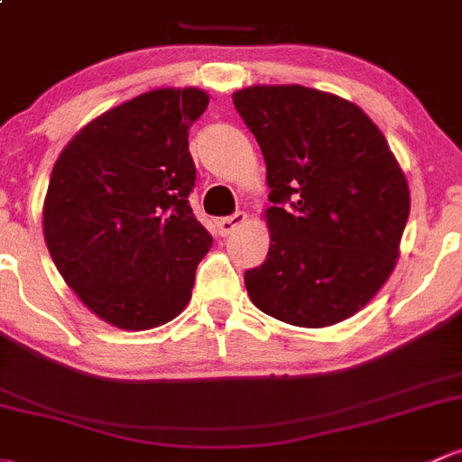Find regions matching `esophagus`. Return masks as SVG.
<instances>
[{"label": "esophagus", "instance_id": "1", "mask_svg": "<svg viewBox=\"0 0 462 462\" xmlns=\"http://www.w3.org/2000/svg\"><path fill=\"white\" fill-rule=\"evenodd\" d=\"M245 222H246V213L237 211L229 217H220V220H217V231H220V236H231V233L240 229Z\"/></svg>", "mask_w": 462, "mask_h": 462}]
</instances>
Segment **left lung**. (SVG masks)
Listing matches in <instances>:
<instances>
[{
    "mask_svg": "<svg viewBox=\"0 0 462 462\" xmlns=\"http://www.w3.org/2000/svg\"><path fill=\"white\" fill-rule=\"evenodd\" d=\"M233 104L263 149L269 254L246 271L251 302L320 329L358 313L396 266L409 184L372 117L300 84H255Z\"/></svg>",
    "mask_w": 462,
    "mask_h": 462,
    "instance_id": "1",
    "label": "left lung"
}]
</instances>
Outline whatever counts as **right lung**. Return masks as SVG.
Here are the masks:
<instances>
[{"label": "right lung", "mask_w": 462, "mask_h": 462, "mask_svg": "<svg viewBox=\"0 0 462 462\" xmlns=\"http://www.w3.org/2000/svg\"><path fill=\"white\" fill-rule=\"evenodd\" d=\"M202 88H155L90 120L61 149L44 198V240L57 271L108 325L146 331L191 300L213 237L189 193V128Z\"/></svg>", "instance_id": "1"}]
</instances>
